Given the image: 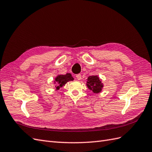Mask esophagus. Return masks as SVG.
I'll return each instance as SVG.
<instances>
[{
	"label": "esophagus",
	"instance_id": "34e87169",
	"mask_svg": "<svg viewBox=\"0 0 152 152\" xmlns=\"http://www.w3.org/2000/svg\"><path fill=\"white\" fill-rule=\"evenodd\" d=\"M76 77L77 80H80L81 79V75H80V74H77V75H76Z\"/></svg>",
	"mask_w": 152,
	"mask_h": 152
}]
</instances>
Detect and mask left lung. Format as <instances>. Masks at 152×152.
Returning a JSON list of instances; mask_svg holds the SVG:
<instances>
[{"instance_id": "left-lung-1", "label": "left lung", "mask_w": 152, "mask_h": 152, "mask_svg": "<svg viewBox=\"0 0 152 152\" xmlns=\"http://www.w3.org/2000/svg\"><path fill=\"white\" fill-rule=\"evenodd\" d=\"M87 80L86 85L90 90H92V92L95 94L101 92L103 85L97 76H90Z\"/></svg>"}]
</instances>
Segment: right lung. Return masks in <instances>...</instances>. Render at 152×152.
Returning a JSON list of instances; mask_svg holds the SVG:
<instances>
[{
	"instance_id": "add662e5",
	"label": "right lung",
	"mask_w": 152,
	"mask_h": 152,
	"mask_svg": "<svg viewBox=\"0 0 152 152\" xmlns=\"http://www.w3.org/2000/svg\"><path fill=\"white\" fill-rule=\"evenodd\" d=\"M72 80H74V78L70 73H67L65 75H58L57 77H55V83H57V86H55L57 90H59L60 87H62L68 81Z\"/></svg>"
}]
</instances>
